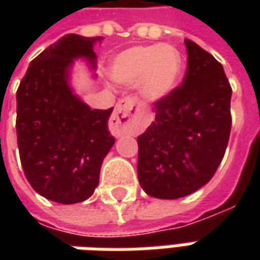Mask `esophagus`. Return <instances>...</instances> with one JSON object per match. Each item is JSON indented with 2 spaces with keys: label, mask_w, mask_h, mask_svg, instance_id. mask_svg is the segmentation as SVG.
<instances>
[{
  "label": "esophagus",
  "mask_w": 260,
  "mask_h": 260,
  "mask_svg": "<svg viewBox=\"0 0 260 260\" xmlns=\"http://www.w3.org/2000/svg\"><path fill=\"white\" fill-rule=\"evenodd\" d=\"M138 111H139V107H138L134 97L121 99L115 106V111L111 118V126H113L114 134L117 136L131 134L132 126H134V119H135Z\"/></svg>",
  "instance_id": "obj_1"
}]
</instances>
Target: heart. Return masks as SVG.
I'll list each match as a JSON object with an SVG mask.
<instances>
[{"mask_svg": "<svg viewBox=\"0 0 260 260\" xmlns=\"http://www.w3.org/2000/svg\"><path fill=\"white\" fill-rule=\"evenodd\" d=\"M182 72V55L170 44L135 46L117 54L110 64V76L118 83L138 82L147 100H160L174 90Z\"/></svg>", "mask_w": 260, "mask_h": 260, "instance_id": "obj_1", "label": "heart"}]
</instances>
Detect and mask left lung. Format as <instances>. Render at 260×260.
Instances as JSON below:
<instances>
[{"instance_id": "obj_1", "label": "left lung", "mask_w": 260, "mask_h": 260, "mask_svg": "<svg viewBox=\"0 0 260 260\" xmlns=\"http://www.w3.org/2000/svg\"><path fill=\"white\" fill-rule=\"evenodd\" d=\"M188 65L178 87L154 103L156 118L138 136V178L147 195L178 199L212 180L231 131V86L223 65L185 40Z\"/></svg>"}]
</instances>
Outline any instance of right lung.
Returning <instances> with one entry per match:
<instances>
[{
	"label": "right lung",
	"mask_w": 260,
	"mask_h": 260,
	"mask_svg": "<svg viewBox=\"0 0 260 260\" xmlns=\"http://www.w3.org/2000/svg\"><path fill=\"white\" fill-rule=\"evenodd\" d=\"M102 39L65 35L31 61L16 91V135L26 178L37 193L62 205L93 195L115 142L108 131L113 108L91 110L69 83L75 59L96 69L93 46Z\"/></svg>",
	"instance_id": "obj_1"
}]
</instances>
